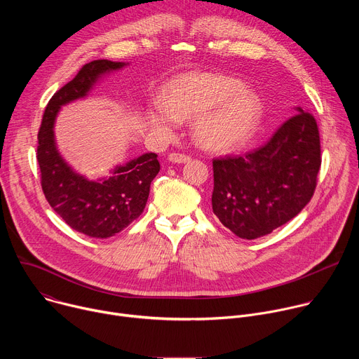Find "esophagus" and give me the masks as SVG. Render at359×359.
<instances>
[{
    "instance_id": "obj_1",
    "label": "esophagus",
    "mask_w": 359,
    "mask_h": 359,
    "mask_svg": "<svg viewBox=\"0 0 359 359\" xmlns=\"http://www.w3.org/2000/svg\"><path fill=\"white\" fill-rule=\"evenodd\" d=\"M169 161L173 163H187L191 161L189 155H184V153H170Z\"/></svg>"
}]
</instances>
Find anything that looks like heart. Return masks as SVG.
<instances>
[{
    "label": "heart",
    "instance_id": "b5f03b06",
    "mask_svg": "<svg viewBox=\"0 0 359 359\" xmlns=\"http://www.w3.org/2000/svg\"><path fill=\"white\" fill-rule=\"evenodd\" d=\"M162 105L149 114L150 126L172 135L179 121L197 119L194 139L212 151H231L243 146L262 119L259 96L230 76L184 74L163 89Z\"/></svg>",
    "mask_w": 359,
    "mask_h": 359
}]
</instances>
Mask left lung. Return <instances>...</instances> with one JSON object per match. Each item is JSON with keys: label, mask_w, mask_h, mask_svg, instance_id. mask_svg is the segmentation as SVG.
I'll list each match as a JSON object with an SVG mask.
<instances>
[{"label": "left lung", "mask_w": 359, "mask_h": 359, "mask_svg": "<svg viewBox=\"0 0 359 359\" xmlns=\"http://www.w3.org/2000/svg\"><path fill=\"white\" fill-rule=\"evenodd\" d=\"M262 147L213 161V213L254 240L294 219L311 200L321 168L316 118L301 108Z\"/></svg>", "instance_id": "8db88e82"}]
</instances>
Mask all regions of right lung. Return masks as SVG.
Wrapping results in <instances>:
<instances>
[{"label": "right lung", "instance_id": "1", "mask_svg": "<svg viewBox=\"0 0 359 359\" xmlns=\"http://www.w3.org/2000/svg\"><path fill=\"white\" fill-rule=\"evenodd\" d=\"M125 65L108 60L83 65L71 82L50 97L38 132L36 159L45 198L71 229L93 238L112 237L142 215L150 183L161 170L158 155L144 153L112 169L109 177L89 180L60 155L54 123L64 105L85 97L102 76Z\"/></svg>", "mask_w": 359, "mask_h": 359}]
</instances>
